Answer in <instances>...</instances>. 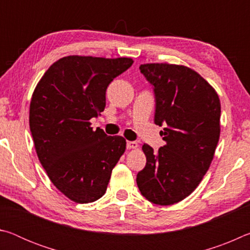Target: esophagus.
Instances as JSON below:
<instances>
[{
    "label": "esophagus",
    "instance_id": "1",
    "mask_svg": "<svg viewBox=\"0 0 250 250\" xmlns=\"http://www.w3.org/2000/svg\"><path fill=\"white\" fill-rule=\"evenodd\" d=\"M138 143L135 141H128L126 142V149H137Z\"/></svg>",
    "mask_w": 250,
    "mask_h": 250
}]
</instances>
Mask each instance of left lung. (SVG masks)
<instances>
[{"label": "left lung", "mask_w": 250, "mask_h": 250, "mask_svg": "<svg viewBox=\"0 0 250 250\" xmlns=\"http://www.w3.org/2000/svg\"><path fill=\"white\" fill-rule=\"evenodd\" d=\"M141 73L153 86L154 122L164 125L166 145L154 152L143 145L146 167L137 184L156 205H172L188 197L213 161L221 134V101L217 92L186 66L143 64Z\"/></svg>", "instance_id": "1"}]
</instances>
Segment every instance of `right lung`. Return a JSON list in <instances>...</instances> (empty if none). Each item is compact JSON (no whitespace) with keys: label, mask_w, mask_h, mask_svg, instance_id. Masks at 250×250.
Wrapping results in <instances>:
<instances>
[{"label":"right lung","mask_w":250,"mask_h":250,"mask_svg":"<svg viewBox=\"0 0 250 250\" xmlns=\"http://www.w3.org/2000/svg\"><path fill=\"white\" fill-rule=\"evenodd\" d=\"M132 58L71 55L46 70L33 92L29 129L40 162L69 200L95 202L107 189L112 168L125 151L120 135L92 130L90 119L105 107V90Z\"/></svg>","instance_id":"1"}]
</instances>
